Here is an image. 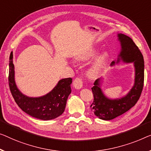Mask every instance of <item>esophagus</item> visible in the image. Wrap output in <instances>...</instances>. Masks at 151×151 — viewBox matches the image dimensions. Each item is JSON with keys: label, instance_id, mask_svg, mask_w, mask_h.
I'll return each instance as SVG.
<instances>
[{"label": "esophagus", "instance_id": "34e87169", "mask_svg": "<svg viewBox=\"0 0 151 151\" xmlns=\"http://www.w3.org/2000/svg\"><path fill=\"white\" fill-rule=\"evenodd\" d=\"M83 83V81L82 78L77 77V78H76L75 80H74L73 87L76 89H79L81 88H82Z\"/></svg>", "mask_w": 151, "mask_h": 151}]
</instances>
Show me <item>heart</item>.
<instances>
[{
	"instance_id": "1",
	"label": "heart",
	"mask_w": 151,
	"mask_h": 151,
	"mask_svg": "<svg viewBox=\"0 0 151 151\" xmlns=\"http://www.w3.org/2000/svg\"><path fill=\"white\" fill-rule=\"evenodd\" d=\"M99 53V49L91 48L83 51V53L79 54L76 58L80 61H87V60L93 59L98 55ZM108 59H109V54L104 53L100 57H98L93 64L92 65L91 68L89 70V75L91 77H96L98 76L104 70L107 64Z\"/></svg>"
}]
</instances>
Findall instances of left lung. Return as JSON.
<instances>
[{
    "label": "left lung",
    "instance_id": "1",
    "mask_svg": "<svg viewBox=\"0 0 151 151\" xmlns=\"http://www.w3.org/2000/svg\"><path fill=\"white\" fill-rule=\"evenodd\" d=\"M121 51L119 57L124 62H134L136 71L135 83L130 91L125 97L116 100H110L103 94L100 87V79L96 80L91 90L93 102L90 106L92 112L103 120H111L121 115L135 106L140 98L144 86L145 62L140 49L131 38L123 34H119ZM120 60L119 58L117 62ZM112 62L111 65H113Z\"/></svg>",
    "mask_w": 151,
    "mask_h": 151
}]
</instances>
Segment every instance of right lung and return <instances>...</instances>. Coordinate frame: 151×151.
I'll list each match as a JSON object with an SVG mask.
<instances>
[{"instance_id": "add662e5", "label": "right lung", "mask_w": 151, "mask_h": 151, "mask_svg": "<svg viewBox=\"0 0 151 151\" xmlns=\"http://www.w3.org/2000/svg\"><path fill=\"white\" fill-rule=\"evenodd\" d=\"M14 65L13 51L9 57V85L15 102L20 109L32 117L41 120H51L57 118L64 112L66 101L71 93V78L60 80L52 91L39 98H29L19 91L14 78Z\"/></svg>"}]
</instances>
